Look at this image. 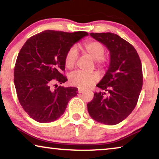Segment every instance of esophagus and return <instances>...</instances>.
I'll use <instances>...</instances> for the list:
<instances>
[{
	"label": "esophagus",
	"instance_id": "34e87169",
	"mask_svg": "<svg viewBox=\"0 0 159 159\" xmlns=\"http://www.w3.org/2000/svg\"><path fill=\"white\" fill-rule=\"evenodd\" d=\"M78 92H79V93H84V92H85V90H83V89H80V88H79V89L78 90Z\"/></svg>",
	"mask_w": 159,
	"mask_h": 159
}]
</instances>
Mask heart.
Listing matches in <instances>:
<instances>
[{
	"label": "heart",
	"mask_w": 159,
	"mask_h": 159,
	"mask_svg": "<svg viewBox=\"0 0 159 159\" xmlns=\"http://www.w3.org/2000/svg\"><path fill=\"white\" fill-rule=\"evenodd\" d=\"M83 48L85 53H87L94 60H95L99 66H102L105 48L101 43L95 41H88L83 45ZM78 57H79V51L76 45H74L67 51L64 57V64L66 68L68 69H73L76 64ZM98 80L99 75L95 72L85 73V72L77 71L72 72L69 76L70 84L81 88H88V86L96 83Z\"/></svg>",
	"instance_id": "obj_1"
}]
</instances>
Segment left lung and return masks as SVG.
<instances>
[{
	"label": "left lung",
	"mask_w": 159,
	"mask_h": 159,
	"mask_svg": "<svg viewBox=\"0 0 159 159\" xmlns=\"http://www.w3.org/2000/svg\"><path fill=\"white\" fill-rule=\"evenodd\" d=\"M105 45L110 62L105 75L96 86L102 91L94 93L87 104L93 119L113 125L121 122L133 111L142 90V67L136 50L130 43L113 33H90Z\"/></svg>",
	"instance_id": "1"
}]
</instances>
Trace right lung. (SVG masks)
Returning a JSON list of instances; mask_svg holds the SVG:
<instances>
[{
  "label": "right lung",
  "instance_id": "1",
  "mask_svg": "<svg viewBox=\"0 0 159 159\" xmlns=\"http://www.w3.org/2000/svg\"><path fill=\"white\" fill-rule=\"evenodd\" d=\"M85 31L74 33L46 30L26 41L15 63L14 83L19 102L29 116L39 123L58 119L69 101L77 95L78 88L54 85L65 83L64 57Z\"/></svg>",
  "mask_w": 159,
  "mask_h": 159
}]
</instances>
